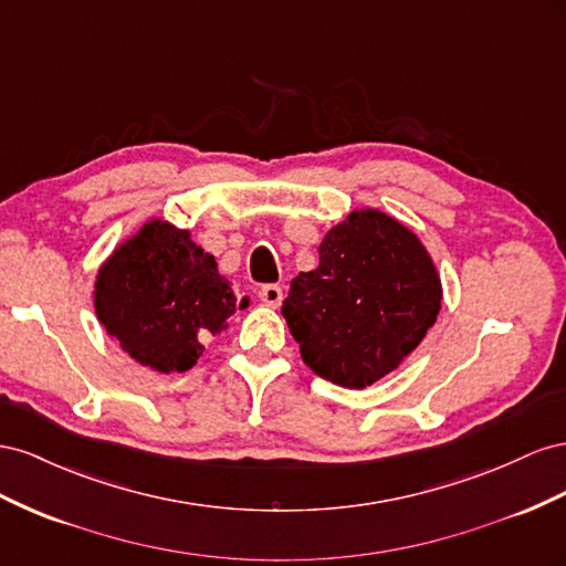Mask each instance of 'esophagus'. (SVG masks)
I'll list each match as a JSON object with an SVG mask.
<instances>
[{
  "mask_svg": "<svg viewBox=\"0 0 566 566\" xmlns=\"http://www.w3.org/2000/svg\"><path fill=\"white\" fill-rule=\"evenodd\" d=\"M258 298H261L265 305H270V308H277V305L282 303V286L265 284L258 289Z\"/></svg>",
  "mask_w": 566,
  "mask_h": 566,
  "instance_id": "34e87169",
  "label": "esophagus"
}]
</instances>
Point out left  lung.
<instances>
[{
	"instance_id": "obj_1",
	"label": "left lung",
	"mask_w": 566,
	"mask_h": 566,
	"mask_svg": "<svg viewBox=\"0 0 566 566\" xmlns=\"http://www.w3.org/2000/svg\"><path fill=\"white\" fill-rule=\"evenodd\" d=\"M319 265L298 272L282 315L315 375L365 389L408 358L441 311V277L412 230L375 208L322 239Z\"/></svg>"
}]
</instances>
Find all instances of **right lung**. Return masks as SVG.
<instances>
[{
	"instance_id": "add662e5",
	"label": "right lung",
	"mask_w": 566,
	"mask_h": 566,
	"mask_svg": "<svg viewBox=\"0 0 566 566\" xmlns=\"http://www.w3.org/2000/svg\"><path fill=\"white\" fill-rule=\"evenodd\" d=\"M234 308L216 258L193 244L189 230L158 218L123 241L94 282V311L106 332L130 358L164 375L197 365L201 336L228 329Z\"/></svg>"
}]
</instances>
